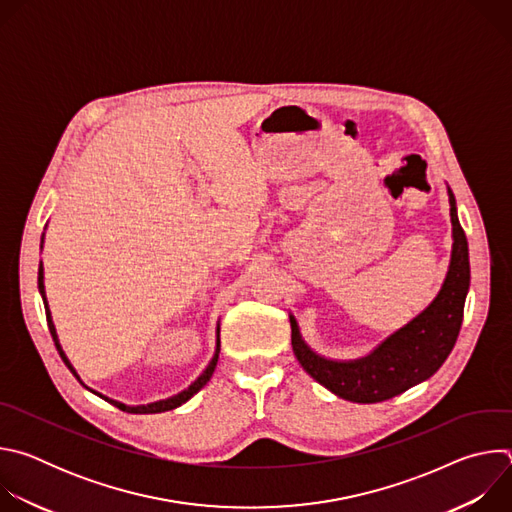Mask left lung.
<instances>
[{
	"label": "left lung",
	"instance_id": "obj_1",
	"mask_svg": "<svg viewBox=\"0 0 512 512\" xmlns=\"http://www.w3.org/2000/svg\"><path fill=\"white\" fill-rule=\"evenodd\" d=\"M452 216V259L435 300L409 324L393 332L371 354L356 360H330L314 352L289 316L291 346L304 371L334 395L354 403L387 401L429 379L452 352L470 287V255L458 221L454 192L448 188Z\"/></svg>",
	"mask_w": 512,
	"mask_h": 512
}]
</instances>
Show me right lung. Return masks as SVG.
I'll use <instances>...</instances> for the list:
<instances>
[{"label":"right lung","mask_w":512,"mask_h":512,"mask_svg":"<svg viewBox=\"0 0 512 512\" xmlns=\"http://www.w3.org/2000/svg\"><path fill=\"white\" fill-rule=\"evenodd\" d=\"M42 243H44V235H42ZM38 289H40V296H42V302H44V310H46V322H48V330H50V334H52V340H54V344H56V350L60 352V356H62V360H64V364L66 367L70 369V373L77 377V381L85 387V389H89L91 393H95L97 397H101V399H105V401H109L111 405H115V407H119L121 411H127V413H162V411H170V409H176V407H180L182 403H186L190 397H194L208 381H210V377H212V373H214V369H216V362H218V352H221V340H218V328H216V350H214V356L210 358V362H208V367L202 371V375L188 387V389H184L182 393H178V395H174V397H168V399H162V401H156V403H148V405H125V403H119V401H115V399H109V397H105V395H101V393H97V391H93L91 387H87L83 381H81V377H79V373L75 371V367H72L70 364V360L66 358V354H64V350H62V346H60V342H58V336H56V328H54V322H52V316H50V308H48V302H46V291H44V267H42V261H40V269H38Z\"/></svg>","instance_id":"add662e5"}]
</instances>
